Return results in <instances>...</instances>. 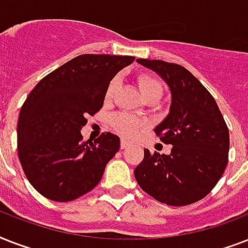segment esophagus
<instances>
[{
	"label": "esophagus",
	"mask_w": 248,
	"mask_h": 248,
	"mask_svg": "<svg viewBox=\"0 0 248 248\" xmlns=\"http://www.w3.org/2000/svg\"><path fill=\"white\" fill-rule=\"evenodd\" d=\"M128 147H131V144L127 143L126 140H122V141H121V149H126V148Z\"/></svg>",
	"instance_id": "esophagus-1"
}]
</instances>
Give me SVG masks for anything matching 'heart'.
<instances>
[{"label": "heart", "mask_w": 248, "mask_h": 248, "mask_svg": "<svg viewBox=\"0 0 248 248\" xmlns=\"http://www.w3.org/2000/svg\"><path fill=\"white\" fill-rule=\"evenodd\" d=\"M136 82H138V87H139L140 93L145 100H151V99L158 100L159 97L162 96V83L159 82V79L153 75L140 73L136 77ZM117 87H118V81H117V78H113L105 90V99L107 100L112 99L113 95L116 93ZM112 126L120 135L132 138V136L136 135V132L140 127V124L131 117L126 116V114H117L112 118Z\"/></svg>", "instance_id": "obj_1"}]
</instances>
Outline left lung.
Listing matches in <instances>:
<instances>
[{"mask_svg":"<svg viewBox=\"0 0 248 248\" xmlns=\"http://www.w3.org/2000/svg\"><path fill=\"white\" fill-rule=\"evenodd\" d=\"M136 62L169 86L170 112L155 132L162 143L172 145L170 155L144 149V159L134 171L136 181L162 203H194L211 192L227 167V124L215 99L188 69L163 60Z\"/></svg>","mask_w":248,"mask_h":248,"instance_id":"obj_1","label":"left lung"}]
</instances>
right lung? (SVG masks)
Masks as SVG:
<instances>
[{"mask_svg": "<svg viewBox=\"0 0 248 248\" xmlns=\"http://www.w3.org/2000/svg\"><path fill=\"white\" fill-rule=\"evenodd\" d=\"M135 60L127 55L85 54L41 79L24 101L17 120V153L32 186L56 202L93 190L105 166L120 151L110 132L83 141L86 117L104 104L114 76Z\"/></svg>", "mask_w": 248, "mask_h": 248, "instance_id": "right-lung-1", "label": "right lung"}]
</instances>
